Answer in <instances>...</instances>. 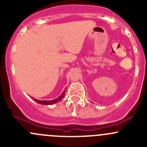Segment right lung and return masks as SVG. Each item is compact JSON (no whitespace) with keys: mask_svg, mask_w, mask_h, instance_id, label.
<instances>
[{"mask_svg":"<svg viewBox=\"0 0 147 147\" xmlns=\"http://www.w3.org/2000/svg\"><path fill=\"white\" fill-rule=\"evenodd\" d=\"M65 93V91H63V92L62 93L61 95H60V97H57V98L55 99V100H50V101H42V100H36V99H34V98H32V100H33L34 101L38 102V103L40 104V105H53V104H55V102H58L59 101H60V100H61L64 97Z\"/></svg>","mask_w":147,"mask_h":147,"instance_id":"add662e5","label":"right lung"}]
</instances>
